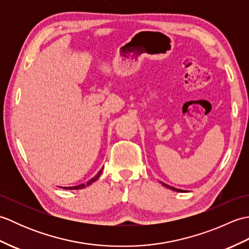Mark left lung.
I'll return each instance as SVG.
<instances>
[{
	"instance_id": "8db88e82",
	"label": "left lung",
	"mask_w": 249,
	"mask_h": 249,
	"mask_svg": "<svg viewBox=\"0 0 249 249\" xmlns=\"http://www.w3.org/2000/svg\"><path fill=\"white\" fill-rule=\"evenodd\" d=\"M161 185H162V186L167 187V188H170V189H172V190H176V192H182L181 189H178V188H174V187H172V186H169V185H167V184H165V183H162V182H161Z\"/></svg>"
}]
</instances>
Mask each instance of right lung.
Returning a JSON list of instances; mask_svg holds the SVG:
<instances>
[{
    "label": "right lung",
    "mask_w": 249,
    "mask_h": 249,
    "mask_svg": "<svg viewBox=\"0 0 249 249\" xmlns=\"http://www.w3.org/2000/svg\"><path fill=\"white\" fill-rule=\"evenodd\" d=\"M102 171L103 170H100L96 176H95L93 178H91L89 179V181H88L86 184H80V185H78V186H71V187H63V188H65V189H81V188H84V187H87V186H89V185H91L93 182H95L96 181V179L100 177V173H102Z\"/></svg>",
    "instance_id": "right-lung-1"
}]
</instances>
